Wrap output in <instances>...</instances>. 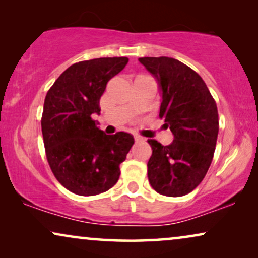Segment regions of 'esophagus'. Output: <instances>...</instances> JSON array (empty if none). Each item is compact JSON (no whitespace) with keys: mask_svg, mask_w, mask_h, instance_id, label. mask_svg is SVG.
<instances>
[{"mask_svg":"<svg viewBox=\"0 0 258 258\" xmlns=\"http://www.w3.org/2000/svg\"><path fill=\"white\" fill-rule=\"evenodd\" d=\"M134 137H135V141H136V142H142V141H144L143 137H142V136H140V135H135Z\"/></svg>","mask_w":258,"mask_h":258,"instance_id":"34e87169","label":"esophagus"}]
</instances>
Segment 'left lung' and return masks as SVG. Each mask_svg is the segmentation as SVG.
Segmentation results:
<instances>
[{
  "label": "left lung",
  "mask_w": 258,
  "mask_h": 258,
  "mask_svg": "<svg viewBox=\"0 0 258 258\" xmlns=\"http://www.w3.org/2000/svg\"><path fill=\"white\" fill-rule=\"evenodd\" d=\"M139 61L157 81L160 117L174 135L168 146L148 140L153 149L148 179L161 195L184 196L202 182L213 161L218 135L216 102L202 77L178 59L161 56Z\"/></svg>",
  "instance_id": "8db88e82"
}]
</instances>
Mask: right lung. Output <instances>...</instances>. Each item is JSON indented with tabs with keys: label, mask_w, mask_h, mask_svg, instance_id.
I'll list each match as a JSON object with an SVG mask.
<instances>
[{
	"label": "right lung",
	"mask_w": 258,
	"mask_h": 258,
	"mask_svg": "<svg viewBox=\"0 0 258 258\" xmlns=\"http://www.w3.org/2000/svg\"><path fill=\"white\" fill-rule=\"evenodd\" d=\"M128 61L101 57L75 63L45 96L41 125L48 163L56 179L76 195L94 196L112 188L134 144L133 135H107L91 118L100 115V98L109 80Z\"/></svg>",
	"instance_id": "right-lung-1"
}]
</instances>
